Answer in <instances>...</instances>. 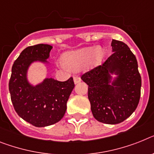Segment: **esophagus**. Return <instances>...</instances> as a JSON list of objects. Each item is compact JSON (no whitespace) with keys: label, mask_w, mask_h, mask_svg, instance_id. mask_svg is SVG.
<instances>
[{"label":"esophagus","mask_w":154,"mask_h":154,"mask_svg":"<svg viewBox=\"0 0 154 154\" xmlns=\"http://www.w3.org/2000/svg\"><path fill=\"white\" fill-rule=\"evenodd\" d=\"M81 77H78V76H75V77H73V81H74L75 84L79 83V82H81Z\"/></svg>","instance_id":"34e87169"}]
</instances>
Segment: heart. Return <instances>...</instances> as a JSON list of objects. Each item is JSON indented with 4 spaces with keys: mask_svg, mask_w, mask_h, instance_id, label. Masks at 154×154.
<instances>
[{
    "mask_svg": "<svg viewBox=\"0 0 154 154\" xmlns=\"http://www.w3.org/2000/svg\"><path fill=\"white\" fill-rule=\"evenodd\" d=\"M103 56L104 51L101 47L84 48L65 53L62 58V63L68 69L78 71L83 69L88 63L91 66L99 64Z\"/></svg>",
    "mask_w": 154,
    "mask_h": 154,
    "instance_id": "heart-1",
    "label": "heart"
}]
</instances>
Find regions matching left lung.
<instances>
[{
    "instance_id": "1",
    "label": "left lung",
    "mask_w": 154,
    "mask_h": 154,
    "mask_svg": "<svg viewBox=\"0 0 154 154\" xmlns=\"http://www.w3.org/2000/svg\"><path fill=\"white\" fill-rule=\"evenodd\" d=\"M113 54L100 66L81 76L88 85V96L97 121L116 125L132 114L141 95L140 73L135 55L126 44L113 40ZM118 77L111 82L110 73ZM111 85H110V83Z\"/></svg>"
}]
</instances>
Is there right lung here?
Wrapping results in <instances>:
<instances>
[{
	"instance_id": "obj_1",
	"label": "right lung",
	"mask_w": 154,
	"mask_h": 154,
	"mask_svg": "<svg viewBox=\"0 0 154 154\" xmlns=\"http://www.w3.org/2000/svg\"><path fill=\"white\" fill-rule=\"evenodd\" d=\"M52 46L39 45L25 48L14 63L9 80V92L19 117L35 127H46L59 122L66 110V103L74 88L73 77L66 81L46 78L33 86L26 73L31 63H47Z\"/></svg>"
}]
</instances>
